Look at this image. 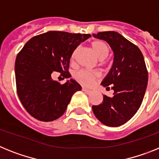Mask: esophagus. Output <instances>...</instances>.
<instances>
[{
    "label": "esophagus",
    "mask_w": 159,
    "mask_h": 159,
    "mask_svg": "<svg viewBox=\"0 0 159 159\" xmlns=\"http://www.w3.org/2000/svg\"><path fill=\"white\" fill-rule=\"evenodd\" d=\"M82 90L84 91V92H85V93H91V90H89V89H86V88H82Z\"/></svg>",
    "instance_id": "esophagus-1"
}]
</instances>
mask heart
Instances as JSON below:
<instances>
[{"label": "heart", "instance_id": "heart-1", "mask_svg": "<svg viewBox=\"0 0 159 159\" xmlns=\"http://www.w3.org/2000/svg\"><path fill=\"white\" fill-rule=\"evenodd\" d=\"M91 48L97 55V57L101 60L106 59L109 55V48L104 41H94L91 43ZM78 49L74 51L72 54V59L75 57ZM100 77L98 72L90 71L86 70H80L76 72L74 74V78L81 85L85 86H90L93 85L94 81Z\"/></svg>", "mask_w": 159, "mask_h": 159}]
</instances>
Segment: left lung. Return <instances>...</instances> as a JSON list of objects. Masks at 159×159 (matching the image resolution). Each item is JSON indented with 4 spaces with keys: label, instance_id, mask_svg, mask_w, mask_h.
Here are the masks:
<instances>
[{
    "label": "left lung",
    "instance_id": "8db88e82",
    "mask_svg": "<svg viewBox=\"0 0 159 159\" xmlns=\"http://www.w3.org/2000/svg\"><path fill=\"white\" fill-rule=\"evenodd\" d=\"M104 40L114 52V62L101 85L114 90L113 96H103V101L92 106L96 118L108 126H119L129 121L143 102L148 82L143 55L137 45L114 31L93 34Z\"/></svg>",
    "mask_w": 159,
    "mask_h": 159
}]
</instances>
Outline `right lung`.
Returning a JSON list of instances; mask_svg holds the SVG:
<instances>
[{"label":"right lung","mask_w":159,"mask_h":159,"mask_svg":"<svg viewBox=\"0 0 159 159\" xmlns=\"http://www.w3.org/2000/svg\"><path fill=\"white\" fill-rule=\"evenodd\" d=\"M90 34L49 31L32 38L16 56L15 61L16 91L26 111L36 119L51 121L66 111L72 96L81 86L70 79L64 84L53 81L59 72L71 77L70 60L75 49Z\"/></svg>","instance_id":"add662e5"}]
</instances>
